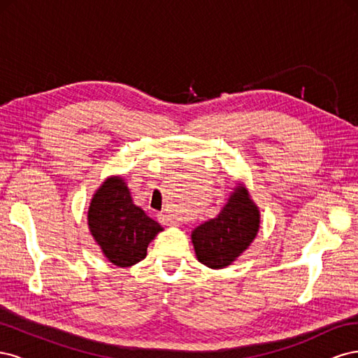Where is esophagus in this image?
<instances>
[{
	"label": "esophagus",
	"mask_w": 358,
	"mask_h": 358,
	"mask_svg": "<svg viewBox=\"0 0 358 358\" xmlns=\"http://www.w3.org/2000/svg\"><path fill=\"white\" fill-rule=\"evenodd\" d=\"M158 220L164 225H170V227H178L179 225L178 221L173 220L171 215H169V213H159L158 215Z\"/></svg>",
	"instance_id": "obj_1"
}]
</instances>
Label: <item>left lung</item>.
Returning a JSON list of instances; mask_svg holds the SVG:
<instances>
[{
  "label": "left lung",
  "instance_id": "obj_1",
  "mask_svg": "<svg viewBox=\"0 0 358 358\" xmlns=\"http://www.w3.org/2000/svg\"><path fill=\"white\" fill-rule=\"evenodd\" d=\"M259 218V209L249 191L243 183H237L218 216L191 231L199 262L210 268L230 266L254 242Z\"/></svg>",
  "mask_w": 358,
  "mask_h": 358
}]
</instances>
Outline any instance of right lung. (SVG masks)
Here are the masks:
<instances>
[{
	"label": "right lung",
	"mask_w": 358,
	"mask_h": 358,
	"mask_svg": "<svg viewBox=\"0 0 358 358\" xmlns=\"http://www.w3.org/2000/svg\"><path fill=\"white\" fill-rule=\"evenodd\" d=\"M88 227L103 255L117 267H131L148 254L162 227L134 204L121 176L107 178L94 192Z\"/></svg>",
	"instance_id": "obj_1"
}]
</instances>
